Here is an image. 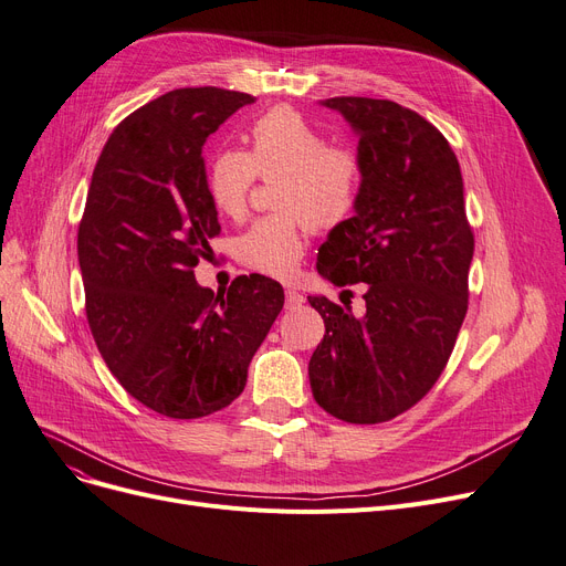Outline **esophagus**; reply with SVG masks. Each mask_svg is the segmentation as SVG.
<instances>
[{
	"label": "esophagus",
	"instance_id": "1",
	"mask_svg": "<svg viewBox=\"0 0 566 566\" xmlns=\"http://www.w3.org/2000/svg\"><path fill=\"white\" fill-rule=\"evenodd\" d=\"M284 296H286V310H298V307H303V303H305L303 293L293 291V289H286Z\"/></svg>",
	"mask_w": 566,
	"mask_h": 566
}]
</instances>
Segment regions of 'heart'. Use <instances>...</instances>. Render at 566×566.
Returning <instances> with one entry per match:
<instances>
[{"instance_id": "1", "label": "heart", "mask_w": 566, "mask_h": 566, "mask_svg": "<svg viewBox=\"0 0 566 566\" xmlns=\"http://www.w3.org/2000/svg\"><path fill=\"white\" fill-rule=\"evenodd\" d=\"M275 180V206L238 242L240 261L261 275L291 280L305 254V222L318 231H333L354 217L365 168L352 147L328 145L324 132L289 106H277L254 119L250 153L224 147L206 170L212 206L240 219L248 212L256 178Z\"/></svg>"}]
</instances>
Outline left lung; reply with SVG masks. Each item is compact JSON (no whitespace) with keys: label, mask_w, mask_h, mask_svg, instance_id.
<instances>
[{"label":"left lung","mask_w":566,"mask_h":566,"mask_svg":"<svg viewBox=\"0 0 566 566\" xmlns=\"http://www.w3.org/2000/svg\"><path fill=\"white\" fill-rule=\"evenodd\" d=\"M322 104L358 134L365 180L354 217L328 233L316 270L335 286H367L363 316L352 301L339 307L307 296L326 324L310 386L335 419L384 423L444 373L467 314L474 233L455 153L426 117L367 96Z\"/></svg>","instance_id":"1"}]
</instances>
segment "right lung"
I'll return each mask as SVG.
<instances>
[{
    "label": "right lung",
    "instance_id": "add662e5",
    "mask_svg": "<svg viewBox=\"0 0 566 566\" xmlns=\"http://www.w3.org/2000/svg\"><path fill=\"white\" fill-rule=\"evenodd\" d=\"M252 94L182 87L134 111L94 166L78 227L92 337L132 398L168 419L229 407L284 305V289L240 275L203 289L193 268L219 235L203 145Z\"/></svg>",
    "mask_w": 566,
    "mask_h": 566
}]
</instances>
